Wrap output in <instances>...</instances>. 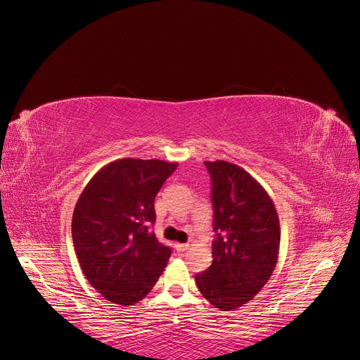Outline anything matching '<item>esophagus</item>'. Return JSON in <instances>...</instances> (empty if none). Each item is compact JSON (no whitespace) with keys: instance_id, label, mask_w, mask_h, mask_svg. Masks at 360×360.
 I'll list each match as a JSON object with an SVG mask.
<instances>
[{"instance_id":"1","label":"esophagus","mask_w":360,"mask_h":360,"mask_svg":"<svg viewBox=\"0 0 360 360\" xmlns=\"http://www.w3.org/2000/svg\"><path fill=\"white\" fill-rule=\"evenodd\" d=\"M176 249L179 250V252H184V250L189 249V245L188 243H177Z\"/></svg>"}]
</instances>
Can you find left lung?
Wrapping results in <instances>:
<instances>
[{
  "instance_id": "1",
  "label": "left lung",
  "mask_w": 360,
  "mask_h": 360,
  "mask_svg": "<svg viewBox=\"0 0 360 360\" xmlns=\"http://www.w3.org/2000/svg\"><path fill=\"white\" fill-rule=\"evenodd\" d=\"M212 177V266L195 276L214 308L231 311L252 300L278 263L281 228L266 189L243 168L225 160L204 162Z\"/></svg>"
}]
</instances>
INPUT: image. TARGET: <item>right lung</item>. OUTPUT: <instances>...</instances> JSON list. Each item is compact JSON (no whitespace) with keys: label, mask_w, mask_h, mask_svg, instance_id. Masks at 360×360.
<instances>
[{"label":"right lung","mask_w":360,"mask_h":360,"mask_svg":"<svg viewBox=\"0 0 360 360\" xmlns=\"http://www.w3.org/2000/svg\"><path fill=\"white\" fill-rule=\"evenodd\" d=\"M177 163L118 159L94 174L72 217V238L82 274L102 296L129 307L155 287L171 257L158 242L155 198Z\"/></svg>","instance_id":"obj_1"}]
</instances>
